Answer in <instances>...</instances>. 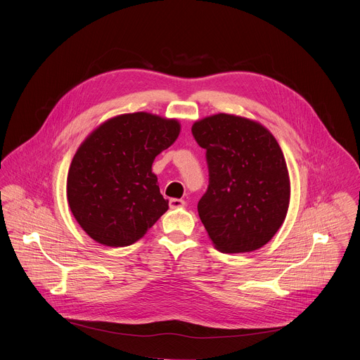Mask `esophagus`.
Segmentation results:
<instances>
[{
  "label": "esophagus",
  "instance_id": "esophagus-1",
  "mask_svg": "<svg viewBox=\"0 0 360 360\" xmlns=\"http://www.w3.org/2000/svg\"><path fill=\"white\" fill-rule=\"evenodd\" d=\"M185 205H186V202H185V200H182V199H176V198H172V199H169V208H171V210L184 208Z\"/></svg>",
  "mask_w": 360,
  "mask_h": 360
}]
</instances>
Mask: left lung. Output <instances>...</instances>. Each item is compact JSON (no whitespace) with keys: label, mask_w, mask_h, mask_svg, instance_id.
<instances>
[{"label":"left lung","mask_w":360,"mask_h":360,"mask_svg":"<svg viewBox=\"0 0 360 360\" xmlns=\"http://www.w3.org/2000/svg\"><path fill=\"white\" fill-rule=\"evenodd\" d=\"M207 150L210 185L199 218L217 249L250 252L268 243L289 207V174L282 149L261 124L218 114L192 125Z\"/></svg>","instance_id":"left-lung-1"}]
</instances>
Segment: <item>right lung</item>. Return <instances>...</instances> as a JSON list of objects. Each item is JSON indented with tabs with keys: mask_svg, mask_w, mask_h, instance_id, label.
<instances>
[{
	"mask_svg": "<svg viewBox=\"0 0 360 360\" xmlns=\"http://www.w3.org/2000/svg\"><path fill=\"white\" fill-rule=\"evenodd\" d=\"M179 131L175 120L135 112L104 122L82 142L70 167L67 196L92 239L128 246L168 211L152 164Z\"/></svg>",
	"mask_w": 360,
	"mask_h": 360,
	"instance_id": "obj_1",
	"label": "right lung"
}]
</instances>
